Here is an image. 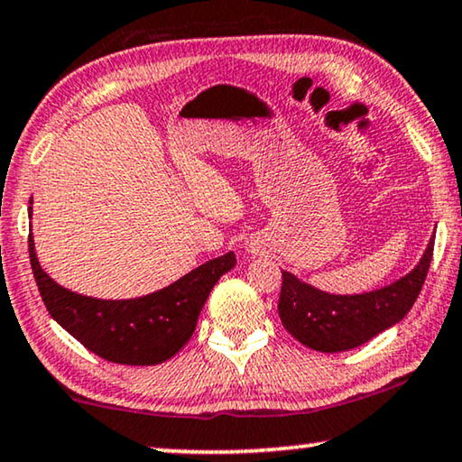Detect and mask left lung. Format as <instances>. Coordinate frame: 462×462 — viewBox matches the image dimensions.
<instances>
[{
	"mask_svg": "<svg viewBox=\"0 0 462 462\" xmlns=\"http://www.w3.org/2000/svg\"><path fill=\"white\" fill-rule=\"evenodd\" d=\"M433 234L419 265L402 280L382 291L334 297L302 284L292 273L282 272L278 311L282 326L305 346L319 353H340L361 346L411 311L428 278L433 257Z\"/></svg>",
	"mask_w": 462,
	"mask_h": 462,
	"instance_id": "left-lung-1",
	"label": "left lung"
}]
</instances>
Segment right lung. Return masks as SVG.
Returning <instances> with one entry per match:
<instances>
[{
  "label": "right lung",
  "mask_w": 462,
  "mask_h": 462,
  "mask_svg": "<svg viewBox=\"0 0 462 462\" xmlns=\"http://www.w3.org/2000/svg\"><path fill=\"white\" fill-rule=\"evenodd\" d=\"M29 257L51 318L91 353L120 365H157L174 356L195 332L211 288L236 265L234 253H228L147 297L101 300L55 284L41 270L31 234Z\"/></svg>",
  "instance_id": "obj_1"
}]
</instances>
